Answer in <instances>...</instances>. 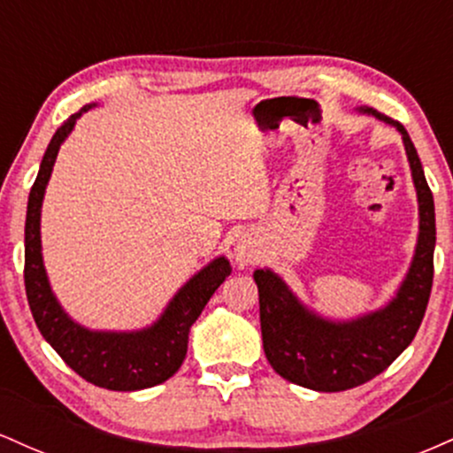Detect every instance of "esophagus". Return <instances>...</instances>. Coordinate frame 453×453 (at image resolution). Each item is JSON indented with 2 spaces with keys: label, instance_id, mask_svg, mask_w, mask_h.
<instances>
[{
  "label": "esophagus",
  "instance_id": "obj_1",
  "mask_svg": "<svg viewBox=\"0 0 453 453\" xmlns=\"http://www.w3.org/2000/svg\"><path fill=\"white\" fill-rule=\"evenodd\" d=\"M234 259H236V264L241 268H247V266H253V264L259 259V247L257 242L253 241L251 236H242L238 238L236 247H234Z\"/></svg>",
  "mask_w": 453,
  "mask_h": 453
}]
</instances>
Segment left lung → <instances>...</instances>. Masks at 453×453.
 Segmentation results:
<instances>
[{
	"instance_id": "1",
	"label": "left lung",
	"mask_w": 453,
	"mask_h": 453,
	"mask_svg": "<svg viewBox=\"0 0 453 453\" xmlns=\"http://www.w3.org/2000/svg\"><path fill=\"white\" fill-rule=\"evenodd\" d=\"M356 112L388 123L403 136L418 196V242L392 298L379 309L349 319L321 315L273 268L264 266L253 273L259 292L264 353L270 366L288 381L315 392H342L386 371L413 341L433 288L434 200L418 150L398 121L368 106H357Z\"/></svg>"
}]
</instances>
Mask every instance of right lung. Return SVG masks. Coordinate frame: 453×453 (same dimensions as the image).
<instances>
[{
	"label": "right lung",
	"instance_id": "right-lung-1",
	"mask_svg": "<svg viewBox=\"0 0 453 453\" xmlns=\"http://www.w3.org/2000/svg\"><path fill=\"white\" fill-rule=\"evenodd\" d=\"M97 104H87L57 127L29 191L25 219V289L35 326L44 341L64 357L72 371L93 386L114 392H136L168 381L187 356L191 326L204 311L215 289L230 277L226 256L206 266L176 289L153 324L138 330H93L82 326L61 306L53 292L42 256V202L61 144L74 132L78 119Z\"/></svg>",
	"mask_w": 453,
	"mask_h": 453
}]
</instances>
